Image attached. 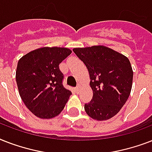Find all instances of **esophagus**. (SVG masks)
I'll list each match as a JSON object with an SVG mask.
<instances>
[{"instance_id":"34e87169","label":"esophagus","mask_w":152,"mask_h":152,"mask_svg":"<svg viewBox=\"0 0 152 152\" xmlns=\"http://www.w3.org/2000/svg\"><path fill=\"white\" fill-rule=\"evenodd\" d=\"M80 87H77V88H76V92L77 93V94H79L80 93Z\"/></svg>"}]
</instances>
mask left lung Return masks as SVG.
Masks as SVG:
<instances>
[{
    "mask_svg": "<svg viewBox=\"0 0 152 152\" xmlns=\"http://www.w3.org/2000/svg\"><path fill=\"white\" fill-rule=\"evenodd\" d=\"M90 75L92 99L84 105L88 115L97 121L113 118L129 96L133 72L128 57L104 46L74 48Z\"/></svg>",
    "mask_w": 152,
    "mask_h": 152,
    "instance_id": "left-lung-1",
    "label": "left lung"
}]
</instances>
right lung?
Segmentation results:
<instances>
[{
	"mask_svg": "<svg viewBox=\"0 0 152 152\" xmlns=\"http://www.w3.org/2000/svg\"><path fill=\"white\" fill-rule=\"evenodd\" d=\"M64 47H42L23 56L18 61L15 80L23 102L39 118L60 114L72 92L62 84L59 64L71 54Z\"/></svg>",
	"mask_w": 152,
	"mask_h": 152,
	"instance_id": "add662e5",
	"label": "right lung"
}]
</instances>
